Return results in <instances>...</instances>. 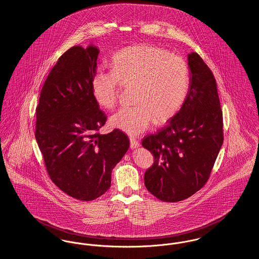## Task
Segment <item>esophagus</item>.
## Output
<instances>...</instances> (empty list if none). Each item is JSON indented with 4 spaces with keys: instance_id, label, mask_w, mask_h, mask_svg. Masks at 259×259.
<instances>
[{
    "instance_id": "1",
    "label": "esophagus",
    "mask_w": 259,
    "mask_h": 259,
    "mask_svg": "<svg viewBox=\"0 0 259 259\" xmlns=\"http://www.w3.org/2000/svg\"><path fill=\"white\" fill-rule=\"evenodd\" d=\"M140 146L138 140L134 138V137H131L130 138V148H137Z\"/></svg>"
}]
</instances>
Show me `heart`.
<instances>
[{
  "label": "heart",
  "mask_w": 259,
  "mask_h": 259,
  "mask_svg": "<svg viewBox=\"0 0 259 259\" xmlns=\"http://www.w3.org/2000/svg\"><path fill=\"white\" fill-rule=\"evenodd\" d=\"M111 72L97 71L91 82L95 101L105 109L117 103L119 87H134L135 106L121 108L110 122L129 135L146 131L152 119L162 123L172 117L188 92V68L180 56L153 45H138L116 52Z\"/></svg>",
  "instance_id": "heart-1"
}]
</instances>
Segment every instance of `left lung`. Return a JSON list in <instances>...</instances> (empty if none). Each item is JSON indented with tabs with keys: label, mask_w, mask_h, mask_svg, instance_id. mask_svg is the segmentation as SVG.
<instances>
[{
	"label": "left lung",
	"mask_w": 259,
	"mask_h": 259,
	"mask_svg": "<svg viewBox=\"0 0 259 259\" xmlns=\"http://www.w3.org/2000/svg\"><path fill=\"white\" fill-rule=\"evenodd\" d=\"M189 88L181 110L142 146L154 156L145 185L161 201L179 202L200 190L223 143L222 111L217 82L196 52L188 54Z\"/></svg>",
	"instance_id": "left-lung-1"
}]
</instances>
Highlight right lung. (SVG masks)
<instances>
[{
	"label": "right lung",
	"instance_id": "obj_1",
	"mask_svg": "<svg viewBox=\"0 0 259 259\" xmlns=\"http://www.w3.org/2000/svg\"><path fill=\"white\" fill-rule=\"evenodd\" d=\"M98 54L92 45L67 50L46 79L36 110V140L50 179L81 201L110 188L111 171L129 148L122 131L98 132L107 120L91 87Z\"/></svg>",
	"mask_w": 259,
	"mask_h": 259
}]
</instances>
